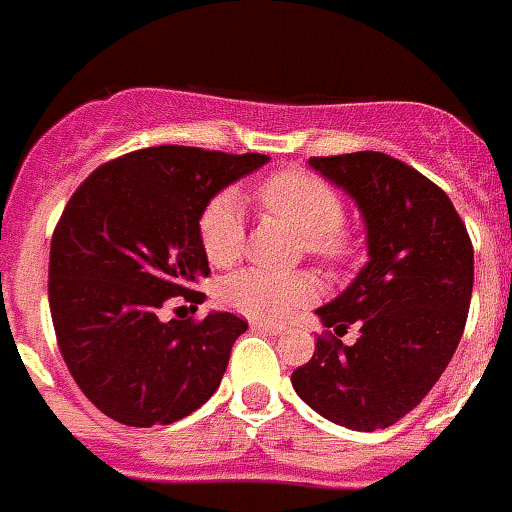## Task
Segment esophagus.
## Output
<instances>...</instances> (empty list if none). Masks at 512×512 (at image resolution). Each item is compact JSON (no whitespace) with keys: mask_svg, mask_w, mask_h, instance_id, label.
<instances>
[{"mask_svg":"<svg viewBox=\"0 0 512 512\" xmlns=\"http://www.w3.org/2000/svg\"><path fill=\"white\" fill-rule=\"evenodd\" d=\"M252 330L257 332H268V335H283V324H270V322H252Z\"/></svg>","mask_w":512,"mask_h":512,"instance_id":"esophagus-1","label":"esophagus"}]
</instances>
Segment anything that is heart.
<instances>
[{"label":"heart","instance_id":"heart-1","mask_svg":"<svg viewBox=\"0 0 512 512\" xmlns=\"http://www.w3.org/2000/svg\"><path fill=\"white\" fill-rule=\"evenodd\" d=\"M255 198L273 219L291 226L301 237V250L327 268L337 270L358 255V237L342 216V198L324 177L306 170H281L257 185ZM198 239L211 265L226 268L244 250V216L231 193H219L206 203L198 219ZM221 299L231 309L262 322H281L291 311L317 296V283L309 273L275 275L244 268L224 278Z\"/></svg>","mask_w":512,"mask_h":512}]
</instances>
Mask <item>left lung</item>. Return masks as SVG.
<instances>
[{
    "label": "left lung",
    "instance_id": "1",
    "mask_svg": "<svg viewBox=\"0 0 512 512\" xmlns=\"http://www.w3.org/2000/svg\"><path fill=\"white\" fill-rule=\"evenodd\" d=\"M309 164L361 208L368 262L317 309L335 335L317 337L291 384L322 417L371 433L415 410L451 363L469 314L474 247L451 198L410 164L381 151ZM350 323L362 332L342 346Z\"/></svg>",
    "mask_w": 512,
    "mask_h": 512
}]
</instances>
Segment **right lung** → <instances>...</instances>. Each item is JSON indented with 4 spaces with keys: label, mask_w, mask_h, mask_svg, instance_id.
<instances>
[{
    "label": "right lung",
    "mask_w": 512,
    "mask_h": 512,
    "mask_svg": "<svg viewBox=\"0 0 512 512\" xmlns=\"http://www.w3.org/2000/svg\"><path fill=\"white\" fill-rule=\"evenodd\" d=\"M268 162L195 146H151L105 162L53 229L48 304L66 368L102 415L131 428L170 425L219 389L247 322L229 311L170 319L208 278L198 219L213 195ZM185 309V306H180Z\"/></svg>",
    "instance_id": "1"
}]
</instances>
